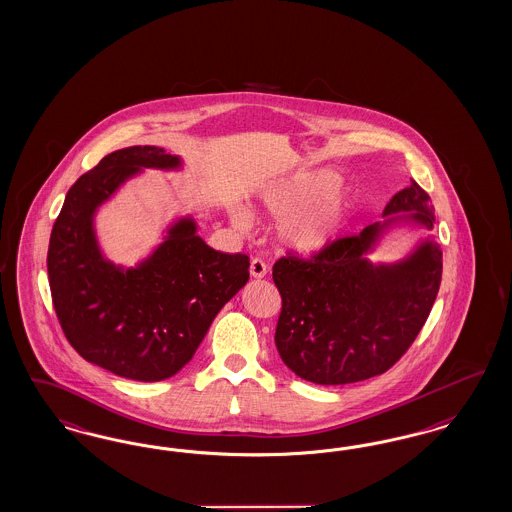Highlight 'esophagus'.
<instances>
[{
	"mask_svg": "<svg viewBox=\"0 0 512 512\" xmlns=\"http://www.w3.org/2000/svg\"><path fill=\"white\" fill-rule=\"evenodd\" d=\"M266 272H268V265H266L261 257L251 259V263H249V274H251L253 278H265Z\"/></svg>",
	"mask_w": 512,
	"mask_h": 512,
	"instance_id": "34e87169",
	"label": "esophagus"
}]
</instances>
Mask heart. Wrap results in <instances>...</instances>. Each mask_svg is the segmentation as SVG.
<instances>
[{
	"label": "heart",
	"mask_w": 512,
	"mask_h": 512,
	"mask_svg": "<svg viewBox=\"0 0 512 512\" xmlns=\"http://www.w3.org/2000/svg\"><path fill=\"white\" fill-rule=\"evenodd\" d=\"M333 183H336L333 172H321L310 179H297L272 187L263 194L266 212L283 217L280 236L285 244L299 249H316L335 238L346 219L348 200L338 193L321 194ZM232 221L240 229L247 225L244 213H234Z\"/></svg>",
	"instance_id": "obj_1"
}]
</instances>
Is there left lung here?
Returning a JSON list of instances; mask_svg holds the SVG:
<instances>
[{
  "label": "left lung",
  "mask_w": 512,
  "mask_h": 512,
  "mask_svg": "<svg viewBox=\"0 0 512 512\" xmlns=\"http://www.w3.org/2000/svg\"><path fill=\"white\" fill-rule=\"evenodd\" d=\"M429 194L410 187L389 200L384 215L408 212L433 227ZM382 225L342 236L308 257L287 251L272 268L282 295L276 348L300 378L338 386L389 371L420 335L437 299L442 251L423 244L399 265L374 266L363 259Z\"/></svg>",
  "instance_id": "left-lung-1"
}]
</instances>
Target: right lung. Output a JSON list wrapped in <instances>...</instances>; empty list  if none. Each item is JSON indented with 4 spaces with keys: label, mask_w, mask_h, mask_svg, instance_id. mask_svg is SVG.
Returning a JSON list of instances; mask_svg holds the SVG:
<instances>
[{
    "label": "right lung",
    "mask_w": 512,
    "mask_h": 512,
    "mask_svg": "<svg viewBox=\"0 0 512 512\" xmlns=\"http://www.w3.org/2000/svg\"><path fill=\"white\" fill-rule=\"evenodd\" d=\"M155 145L119 149L79 177L54 221L47 270L54 312L73 350L90 363L138 382L183 369L217 312L249 280V257L215 251L191 219L138 268L104 261L92 213L141 168H176Z\"/></svg>",
    "instance_id": "add662e5"
}]
</instances>
